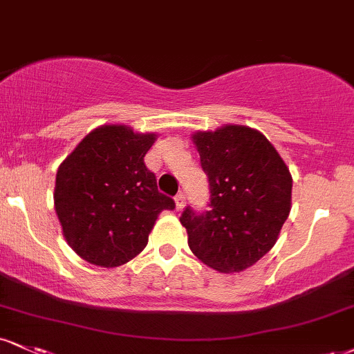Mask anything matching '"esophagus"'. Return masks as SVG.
<instances>
[{"mask_svg":"<svg viewBox=\"0 0 354 354\" xmlns=\"http://www.w3.org/2000/svg\"><path fill=\"white\" fill-rule=\"evenodd\" d=\"M185 201H186V194L180 191L176 196H174V203H176V209L181 211L185 207Z\"/></svg>","mask_w":354,"mask_h":354,"instance_id":"34e87169","label":"esophagus"}]
</instances>
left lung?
I'll return each instance as SVG.
<instances>
[{
	"instance_id": "left-lung-1",
	"label": "left lung",
	"mask_w": 354,
	"mask_h": 354,
	"mask_svg": "<svg viewBox=\"0 0 354 354\" xmlns=\"http://www.w3.org/2000/svg\"><path fill=\"white\" fill-rule=\"evenodd\" d=\"M209 183V209L188 206L189 249L219 272H241L274 247L290 212L292 176L261 131L227 125L193 135Z\"/></svg>"
}]
</instances>
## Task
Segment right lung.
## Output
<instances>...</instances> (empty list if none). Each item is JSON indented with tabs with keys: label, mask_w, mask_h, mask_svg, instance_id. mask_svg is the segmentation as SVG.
Segmentation results:
<instances>
[{
	"label": "right lung",
	"mask_w": 354,
	"mask_h": 354,
	"mask_svg": "<svg viewBox=\"0 0 354 354\" xmlns=\"http://www.w3.org/2000/svg\"><path fill=\"white\" fill-rule=\"evenodd\" d=\"M155 136L125 125L99 127L59 166L54 206L64 237L93 266L131 261L160 212L176 207L145 165Z\"/></svg>",
	"instance_id": "right-lung-1"
}]
</instances>
